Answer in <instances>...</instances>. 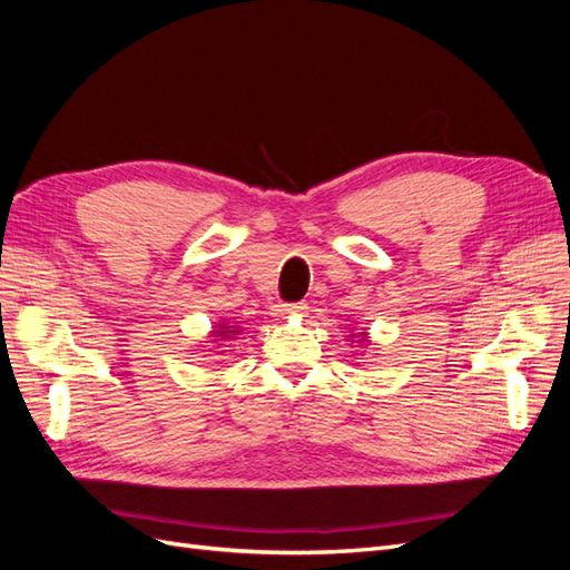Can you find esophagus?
I'll list each match as a JSON object with an SVG mask.
<instances>
[{
    "mask_svg": "<svg viewBox=\"0 0 570 570\" xmlns=\"http://www.w3.org/2000/svg\"><path fill=\"white\" fill-rule=\"evenodd\" d=\"M304 304L302 302H297V304H283L281 306V314L283 316H304Z\"/></svg>",
    "mask_w": 570,
    "mask_h": 570,
    "instance_id": "34e87169",
    "label": "esophagus"
}]
</instances>
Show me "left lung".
Returning <instances> with one entry per match:
<instances>
[{
    "label": "left lung",
    "mask_w": 570,
    "mask_h": 570,
    "mask_svg": "<svg viewBox=\"0 0 570 570\" xmlns=\"http://www.w3.org/2000/svg\"><path fill=\"white\" fill-rule=\"evenodd\" d=\"M347 337H350L352 344H358V347H361V344H368V342H371L366 331H356V333H352V335H347Z\"/></svg>",
    "instance_id": "1"
}]
</instances>
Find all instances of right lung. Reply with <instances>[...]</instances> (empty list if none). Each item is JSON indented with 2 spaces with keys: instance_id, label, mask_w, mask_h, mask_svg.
<instances>
[{
  "instance_id": "add662e5",
  "label": "right lung",
  "mask_w": 570,
  "mask_h": 570,
  "mask_svg": "<svg viewBox=\"0 0 570 570\" xmlns=\"http://www.w3.org/2000/svg\"><path fill=\"white\" fill-rule=\"evenodd\" d=\"M239 333H243V327L235 325V323H228V321H218L214 325V331H209V344H218V342H228V340H235Z\"/></svg>"
}]
</instances>
